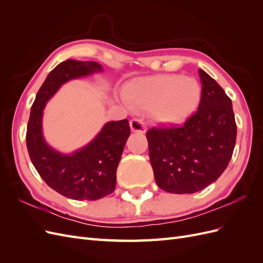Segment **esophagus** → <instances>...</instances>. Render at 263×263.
Returning <instances> with one entry per match:
<instances>
[{
  "mask_svg": "<svg viewBox=\"0 0 263 263\" xmlns=\"http://www.w3.org/2000/svg\"><path fill=\"white\" fill-rule=\"evenodd\" d=\"M129 125H130V129H132L133 132L145 134L146 130H147L146 124H145L144 121H142L141 118H134V119H132Z\"/></svg>",
  "mask_w": 263,
  "mask_h": 263,
  "instance_id": "obj_1",
  "label": "esophagus"
}]
</instances>
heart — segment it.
Segmentation results:
<instances>
[{
	"instance_id": "b5f03b06",
	"label": "heart",
	"mask_w": 263,
	"mask_h": 263,
	"mask_svg": "<svg viewBox=\"0 0 263 263\" xmlns=\"http://www.w3.org/2000/svg\"><path fill=\"white\" fill-rule=\"evenodd\" d=\"M125 98L133 107L150 110L157 122L177 125L197 107L201 87L191 77L157 76L129 84L125 89Z\"/></svg>"
}]
</instances>
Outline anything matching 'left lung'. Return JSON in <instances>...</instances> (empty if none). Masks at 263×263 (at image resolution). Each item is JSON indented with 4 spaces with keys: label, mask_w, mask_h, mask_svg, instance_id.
Masks as SVG:
<instances>
[{
    "label": "left lung",
    "mask_w": 263,
    "mask_h": 263,
    "mask_svg": "<svg viewBox=\"0 0 263 263\" xmlns=\"http://www.w3.org/2000/svg\"><path fill=\"white\" fill-rule=\"evenodd\" d=\"M202 95L197 112L179 126L147 132L158 186L174 194L195 193L216 181L232 159L237 125L230 100L212 77L198 70Z\"/></svg>",
    "instance_id": "obj_1"
}]
</instances>
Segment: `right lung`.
Here are the masks:
<instances>
[{"label":"right lung","mask_w":263,"mask_h":263,"mask_svg":"<svg viewBox=\"0 0 263 263\" xmlns=\"http://www.w3.org/2000/svg\"><path fill=\"white\" fill-rule=\"evenodd\" d=\"M99 71L102 67L94 61L68 59L59 63L39 89L27 124V150L39 176L55 192L78 201H95L113 193L117 166L130 135L129 123L109 122L89 145L72 155H62L43 137V109L63 83Z\"/></svg>","instance_id":"add662e5"}]
</instances>
